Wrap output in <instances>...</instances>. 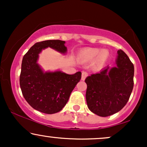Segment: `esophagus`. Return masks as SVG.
Returning a JSON list of instances; mask_svg holds the SVG:
<instances>
[{
    "label": "esophagus",
    "instance_id": "esophagus-1",
    "mask_svg": "<svg viewBox=\"0 0 147 147\" xmlns=\"http://www.w3.org/2000/svg\"><path fill=\"white\" fill-rule=\"evenodd\" d=\"M88 75V74L86 72H84V71L82 72V81L85 80V79L86 78V77Z\"/></svg>",
    "mask_w": 147,
    "mask_h": 147
}]
</instances>
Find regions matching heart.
Segmentation results:
<instances>
[{
	"label": "heart",
	"mask_w": 147,
	"mask_h": 147,
	"mask_svg": "<svg viewBox=\"0 0 147 147\" xmlns=\"http://www.w3.org/2000/svg\"><path fill=\"white\" fill-rule=\"evenodd\" d=\"M109 57V52L108 50L99 48H90L82 50L78 55L79 61L82 62H90L94 61V65L97 68H100L104 65Z\"/></svg>",
	"instance_id": "b5f03b06"
}]
</instances>
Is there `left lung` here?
<instances>
[{
  "label": "left lung",
  "mask_w": 147,
  "mask_h": 147,
  "mask_svg": "<svg viewBox=\"0 0 147 147\" xmlns=\"http://www.w3.org/2000/svg\"><path fill=\"white\" fill-rule=\"evenodd\" d=\"M115 63L116 66L106 67L85 79L88 107L101 117L110 116L122 110L133 90L134 66L122 50L117 51Z\"/></svg>",
  "instance_id": "8db88e82"
}]
</instances>
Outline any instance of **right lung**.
I'll use <instances>...</instances> for the list:
<instances>
[{
    "label": "right lung",
    "instance_id": "right-lung-1",
    "mask_svg": "<svg viewBox=\"0 0 147 147\" xmlns=\"http://www.w3.org/2000/svg\"><path fill=\"white\" fill-rule=\"evenodd\" d=\"M65 42L47 40L36 43L24 55L22 61L20 86L23 97L35 110L46 114L59 112L68 102L72 91L82 77V72L73 75L61 70L44 72L37 63L39 54L51 48L65 55Z\"/></svg>",
    "mask_w": 147,
    "mask_h": 147
}]
</instances>
